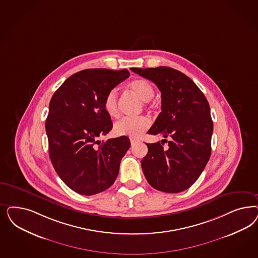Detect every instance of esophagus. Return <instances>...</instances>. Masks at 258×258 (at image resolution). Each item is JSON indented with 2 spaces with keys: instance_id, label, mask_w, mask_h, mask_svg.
Instances as JSON below:
<instances>
[{
  "instance_id": "esophagus-1",
  "label": "esophagus",
  "mask_w": 258,
  "mask_h": 258,
  "mask_svg": "<svg viewBox=\"0 0 258 258\" xmlns=\"http://www.w3.org/2000/svg\"><path fill=\"white\" fill-rule=\"evenodd\" d=\"M138 142H139V140H137V139H133V138H130V142H131V144H132V145L136 144Z\"/></svg>"
}]
</instances>
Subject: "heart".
<instances>
[{"mask_svg": "<svg viewBox=\"0 0 258 258\" xmlns=\"http://www.w3.org/2000/svg\"><path fill=\"white\" fill-rule=\"evenodd\" d=\"M126 89L130 93L137 96L140 100L144 102V105L147 106L150 100L155 96L154 86L149 81L145 79H135L126 84ZM103 108L106 114L112 118H116L119 115L118 105H117V96L116 91H109L104 100ZM151 125L149 118L146 116L138 117H127L119 120L114 127V132L116 136L130 137L133 139H138L144 133Z\"/></svg>", "mask_w": 258, "mask_h": 258, "instance_id": "1", "label": "heart"}]
</instances>
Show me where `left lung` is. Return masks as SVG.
I'll list each match as a JSON object with an SVG mask.
<instances>
[{
	"label": "left lung",
	"mask_w": 258,
	"mask_h": 258,
	"mask_svg": "<svg viewBox=\"0 0 258 258\" xmlns=\"http://www.w3.org/2000/svg\"><path fill=\"white\" fill-rule=\"evenodd\" d=\"M161 92V112L149 135L169 138L168 146L146 143L142 168L150 185L164 192H180L200 177L211 157L213 120L207 99L189 77L171 67L131 68Z\"/></svg>",
	"instance_id": "1"
}]
</instances>
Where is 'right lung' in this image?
<instances>
[{
    "label": "right lung",
    "instance_id": "right-lung-1",
    "mask_svg": "<svg viewBox=\"0 0 258 258\" xmlns=\"http://www.w3.org/2000/svg\"><path fill=\"white\" fill-rule=\"evenodd\" d=\"M129 76L127 69H85L70 76L51 98L45 122L49 158L60 179L78 194L105 191L118 175L129 139L99 138L113 127L104 98Z\"/></svg>",
    "mask_w": 258,
    "mask_h": 258
}]
</instances>
